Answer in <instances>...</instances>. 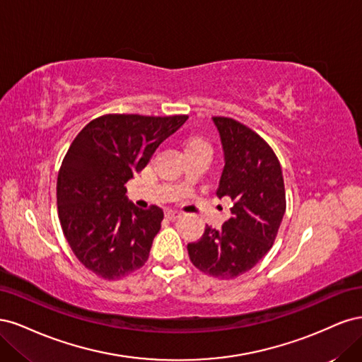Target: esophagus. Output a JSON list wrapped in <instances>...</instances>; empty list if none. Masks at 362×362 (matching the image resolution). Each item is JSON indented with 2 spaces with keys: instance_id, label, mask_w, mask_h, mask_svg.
<instances>
[{
  "instance_id": "1",
  "label": "esophagus",
  "mask_w": 362,
  "mask_h": 362,
  "mask_svg": "<svg viewBox=\"0 0 362 362\" xmlns=\"http://www.w3.org/2000/svg\"><path fill=\"white\" fill-rule=\"evenodd\" d=\"M164 216H166V218H169V221H177V218L181 217V213L173 211V210H166V213H164Z\"/></svg>"
}]
</instances>
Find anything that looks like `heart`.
Wrapping results in <instances>:
<instances>
[{
  "label": "heart",
  "instance_id": "1",
  "mask_svg": "<svg viewBox=\"0 0 362 362\" xmlns=\"http://www.w3.org/2000/svg\"><path fill=\"white\" fill-rule=\"evenodd\" d=\"M196 148H210V144H208L206 140L199 139V137H190L187 141H185V151H190V149H196Z\"/></svg>",
  "mask_w": 362,
  "mask_h": 362
}]
</instances>
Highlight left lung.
Segmentation results:
<instances>
[{
	"label": "left lung",
	"mask_w": 362,
	"mask_h": 362,
	"mask_svg": "<svg viewBox=\"0 0 362 362\" xmlns=\"http://www.w3.org/2000/svg\"><path fill=\"white\" fill-rule=\"evenodd\" d=\"M213 122L225 154L216 194L233 201L231 217L221 229L206 225L187 250L196 269L233 279L270 250L286 213V189L279 160L264 139L231 117L214 116Z\"/></svg>",
	"instance_id": "left-lung-1"
}]
</instances>
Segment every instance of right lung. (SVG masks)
Masks as SVG:
<instances>
[{
    "instance_id": "1",
    "label": "right lung",
    "mask_w": 362,
    "mask_h": 362,
    "mask_svg": "<svg viewBox=\"0 0 362 362\" xmlns=\"http://www.w3.org/2000/svg\"><path fill=\"white\" fill-rule=\"evenodd\" d=\"M187 119L104 115L74 139L57 177L59 218L75 257L95 275L119 279L146 262L164 214L128 202L125 184Z\"/></svg>"
}]
</instances>
